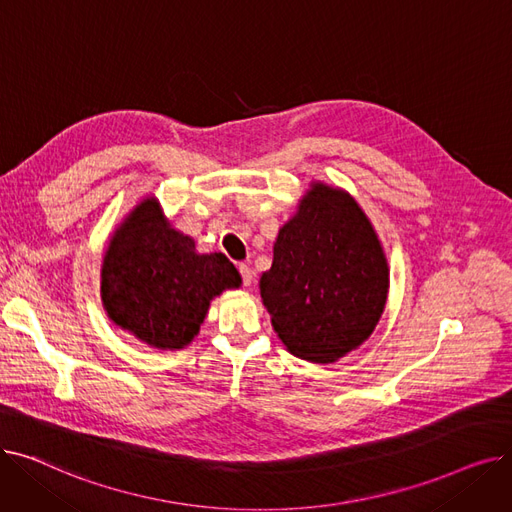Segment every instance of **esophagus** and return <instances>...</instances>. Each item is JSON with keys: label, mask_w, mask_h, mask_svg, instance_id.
Masks as SVG:
<instances>
[{"label": "esophagus", "mask_w": 512, "mask_h": 512, "mask_svg": "<svg viewBox=\"0 0 512 512\" xmlns=\"http://www.w3.org/2000/svg\"><path fill=\"white\" fill-rule=\"evenodd\" d=\"M238 272H240L242 284L249 286L253 282V272H251V267L247 263H238Z\"/></svg>", "instance_id": "34e87169"}]
</instances>
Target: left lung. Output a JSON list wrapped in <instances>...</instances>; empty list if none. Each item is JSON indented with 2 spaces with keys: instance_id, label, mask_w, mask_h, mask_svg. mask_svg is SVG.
Listing matches in <instances>:
<instances>
[{
  "instance_id": "obj_1",
  "label": "left lung",
  "mask_w": 512,
  "mask_h": 512,
  "mask_svg": "<svg viewBox=\"0 0 512 512\" xmlns=\"http://www.w3.org/2000/svg\"><path fill=\"white\" fill-rule=\"evenodd\" d=\"M261 299L288 351L332 363L369 338L388 297V263L367 215L342 191L313 184L280 230Z\"/></svg>"
}]
</instances>
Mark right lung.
Masks as SVG:
<instances>
[{"instance_id":"add662e5","label":"right lung","mask_w":512,"mask_h":512,"mask_svg":"<svg viewBox=\"0 0 512 512\" xmlns=\"http://www.w3.org/2000/svg\"><path fill=\"white\" fill-rule=\"evenodd\" d=\"M240 276L222 253L197 255L193 238L170 228L155 199L143 201L103 257L101 299L116 326L155 348H182L209 301Z\"/></svg>"}]
</instances>
